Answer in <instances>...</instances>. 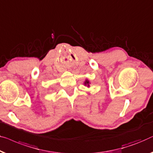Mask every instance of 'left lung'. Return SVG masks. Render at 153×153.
<instances>
[{"label":"left lung","mask_w":153,"mask_h":153,"mask_svg":"<svg viewBox=\"0 0 153 153\" xmlns=\"http://www.w3.org/2000/svg\"><path fill=\"white\" fill-rule=\"evenodd\" d=\"M84 85L87 86L88 88H90V82L88 79H85V81H84Z\"/></svg>","instance_id":"8db88e82"}]
</instances>
